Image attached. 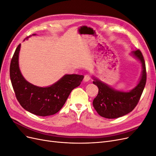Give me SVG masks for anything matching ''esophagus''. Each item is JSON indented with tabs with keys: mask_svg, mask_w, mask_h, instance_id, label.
<instances>
[{
	"mask_svg": "<svg viewBox=\"0 0 156 156\" xmlns=\"http://www.w3.org/2000/svg\"><path fill=\"white\" fill-rule=\"evenodd\" d=\"M90 79H91V75L90 74H87V75H84V82H88Z\"/></svg>",
	"mask_w": 156,
	"mask_h": 156,
	"instance_id": "34e87169",
	"label": "esophagus"
}]
</instances>
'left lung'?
Wrapping results in <instances>:
<instances>
[{
    "instance_id": "8db88e82",
    "label": "left lung",
    "mask_w": 156,
    "mask_h": 156,
    "mask_svg": "<svg viewBox=\"0 0 156 156\" xmlns=\"http://www.w3.org/2000/svg\"><path fill=\"white\" fill-rule=\"evenodd\" d=\"M131 54L140 60L143 72L139 83L129 92L119 91L96 78L93 83L98 87V96L93 101V106L101 116L106 119H116L133 111L142 95L146 82V71L144 59L139 49Z\"/></svg>"
}]
</instances>
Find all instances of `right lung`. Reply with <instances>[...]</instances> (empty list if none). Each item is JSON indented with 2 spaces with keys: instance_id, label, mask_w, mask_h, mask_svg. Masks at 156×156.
Returning <instances> with one entry per match:
<instances>
[{
  "instance_id": "1",
  "label": "right lung",
  "mask_w": 156,
  "mask_h": 156,
  "mask_svg": "<svg viewBox=\"0 0 156 156\" xmlns=\"http://www.w3.org/2000/svg\"><path fill=\"white\" fill-rule=\"evenodd\" d=\"M20 48L21 44L16 49L10 67L11 82L17 101L26 111L34 115L41 116L55 115L62 108L71 92L80 85L84 76L65 75L51 86H35L27 81L20 72L18 62Z\"/></svg>"
}]
</instances>
